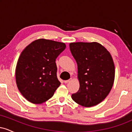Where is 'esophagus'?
Masks as SVG:
<instances>
[{"instance_id": "1", "label": "esophagus", "mask_w": 132, "mask_h": 132, "mask_svg": "<svg viewBox=\"0 0 132 132\" xmlns=\"http://www.w3.org/2000/svg\"><path fill=\"white\" fill-rule=\"evenodd\" d=\"M71 81H72V78H70L69 79L66 80V81H64V83H65V84H67V83L70 82Z\"/></svg>"}]
</instances>
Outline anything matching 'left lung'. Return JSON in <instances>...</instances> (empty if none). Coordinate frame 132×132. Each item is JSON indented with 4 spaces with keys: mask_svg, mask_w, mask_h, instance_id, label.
<instances>
[{
    "mask_svg": "<svg viewBox=\"0 0 132 132\" xmlns=\"http://www.w3.org/2000/svg\"><path fill=\"white\" fill-rule=\"evenodd\" d=\"M78 64L79 89L72 99L83 107L97 105L109 94L115 78V66L110 53L97 42L69 44Z\"/></svg>",
    "mask_w": 132,
    "mask_h": 132,
    "instance_id": "obj_1",
    "label": "left lung"
}]
</instances>
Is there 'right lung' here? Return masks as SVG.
<instances>
[{
  "mask_svg": "<svg viewBox=\"0 0 132 132\" xmlns=\"http://www.w3.org/2000/svg\"><path fill=\"white\" fill-rule=\"evenodd\" d=\"M65 48L64 43L41 38L23 50L16 64L15 78L18 89L27 101L38 104L52 97L61 84L56 59Z\"/></svg>",
  "mask_w": 132,
  "mask_h": 132,
  "instance_id": "right-lung-1",
  "label": "right lung"
}]
</instances>
